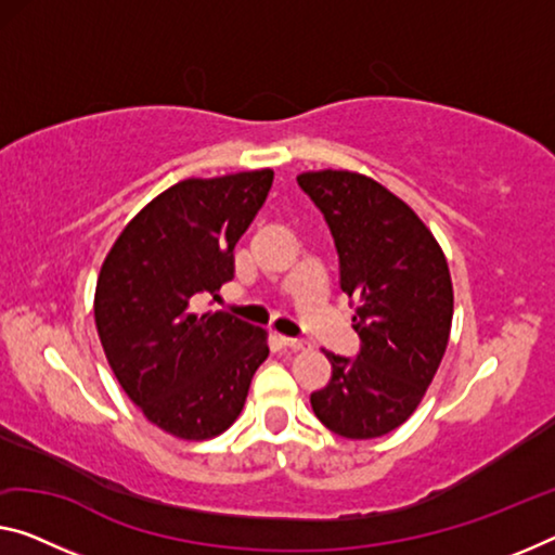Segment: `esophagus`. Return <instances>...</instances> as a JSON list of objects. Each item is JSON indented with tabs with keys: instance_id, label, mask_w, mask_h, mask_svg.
Segmentation results:
<instances>
[{
	"instance_id": "obj_1",
	"label": "esophagus",
	"mask_w": 555,
	"mask_h": 555,
	"mask_svg": "<svg viewBox=\"0 0 555 555\" xmlns=\"http://www.w3.org/2000/svg\"><path fill=\"white\" fill-rule=\"evenodd\" d=\"M280 345L287 347V349H293V352L307 347V343H305V339H300V337H280Z\"/></svg>"
}]
</instances>
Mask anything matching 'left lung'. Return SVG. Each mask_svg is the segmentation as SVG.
Listing matches in <instances>:
<instances>
[{"instance_id": "left-lung-1", "label": "left lung", "mask_w": 555, "mask_h": 555, "mask_svg": "<svg viewBox=\"0 0 555 555\" xmlns=\"http://www.w3.org/2000/svg\"><path fill=\"white\" fill-rule=\"evenodd\" d=\"M297 185L330 228L360 335L354 360L325 352L332 379L312 391V409L345 439L385 437L412 416L444 357L454 314L447 258L416 212L372 178L314 170Z\"/></svg>"}]
</instances>
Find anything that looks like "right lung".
I'll return each instance as SVG.
<instances>
[{
    "mask_svg": "<svg viewBox=\"0 0 555 555\" xmlns=\"http://www.w3.org/2000/svg\"><path fill=\"white\" fill-rule=\"evenodd\" d=\"M270 185V168L170 185L101 266L93 314L106 360L146 420L178 439L223 434L270 354L262 330L198 310L233 280V250Z\"/></svg>",
    "mask_w": 555,
    "mask_h": 555,
    "instance_id": "add662e5",
    "label": "right lung"
}]
</instances>
